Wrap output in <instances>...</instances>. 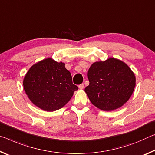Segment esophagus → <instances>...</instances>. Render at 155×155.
I'll use <instances>...</instances> for the list:
<instances>
[{
  "label": "esophagus",
  "instance_id": "34e87169",
  "mask_svg": "<svg viewBox=\"0 0 155 155\" xmlns=\"http://www.w3.org/2000/svg\"><path fill=\"white\" fill-rule=\"evenodd\" d=\"M78 88H79V89H83V88H84V84H83V83H82V84H80L79 85H78Z\"/></svg>",
  "mask_w": 155,
  "mask_h": 155
}]
</instances>
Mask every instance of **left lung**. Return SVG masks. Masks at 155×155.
<instances>
[{
  "instance_id": "8db88e82",
  "label": "left lung",
  "mask_w": 155,
  "mask_h": 155,
  "mask_svg": "<svg viewBox=\"0 0 155 155\" xmlns=\"http://www.w3.org/2000/svg\"><path fill=\"white\" fill-rule=\"evenodd\" d=\"M87 77L90 84L85 92L91 103L104 111H112L124 105L130 98L136 85L131 69L114 58L92 63Z\"/></svg>"
}]
</instances>
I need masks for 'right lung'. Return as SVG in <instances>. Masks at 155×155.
<instances>
[{
	"instance_id": "add662e5",
	"label": "right lung",
	"mask_w": 155,
	"mask_h": 155,
	"mask_svg": "<svg viewBox=\"0 0 155 155\" xmlns=\"http://www.w3.org/2000/svg\"><path fill=\"white\" fill-rule=\"evenodd\" d=\"M23 87L32 104L48 112L63 107L78 90L65 63L51 58L39 61L29 68L24 77Z\"/></svg>"
}]
</instances>
